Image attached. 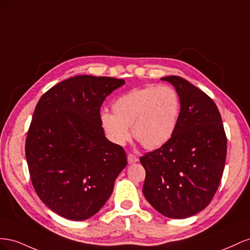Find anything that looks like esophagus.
I'll list each match as a JSON object with an SVG mask.
<instances>
[{
    "mask_svg": "<svg viewBox=\"0 0 250 250\" xmlns=\"http://www.w3.org/2000/svg\"><path fill=\"white\" fill-rule=\"evenodd\" d=\"M138 157L135 156L133 154H129L127 155V162L130 163V165H132V163H135V162H138Z\"/></svg>",
    "mask_w": 250,
    "mask_h": 250,
    "instance_id": "obj_1",
    "label": "esophagus"
}]
</instances>
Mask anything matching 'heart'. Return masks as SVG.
Segmentation results:
<instances>
[{
	"mask_svg": "<svg viewBox=\"0 0 250 250\" xmlns=\"http://www.w3.org/2000/svg\"><path fill=\"white\" fill-rule=\"evenodd\" d=\"M180 98L170 85L148 84L119 96L112 104L113 113L103 111L99 116L103 130L110 141L124 146L134 137L146 148H158L175 133L180 114Z\"/></svg>",
	"mask_w": 250,
	"mask_h": 250,
	"instance_id": "b5f03b06",
	"label": "heart"
}]
</instances>
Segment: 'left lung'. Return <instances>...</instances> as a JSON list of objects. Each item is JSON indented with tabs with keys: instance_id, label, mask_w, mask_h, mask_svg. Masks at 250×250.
Masks as SVG:
<instances>
[{
	"instance_id": "obj_1",
	"label": "left lung",
	"mask_w": 250,
	"mask_h": 250,
	"mask_svg": "<svg viewBox=\"0 0 250 250\" xmlns=\"http://www.w3.org/2000/svg\"><path fill=\"white\" fill-rule=\"evenodd\" d=\"M180 98V114L168 142L140 157L144 195L161 215L185 219L203 210L219 188L227 139L220 112L203 91L179 76H166Z\"/></svg>"
}]
</instances>
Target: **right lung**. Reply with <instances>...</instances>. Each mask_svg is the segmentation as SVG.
Segmentation results:
<instances>
[{
    "label": "right lung",
    "mask_w": 250,
    "mask_h": 250,
    "mask_svg": "<svg viewBox=\"0 0 250 250\" xmlns=\"http://www.w3.org/2000/svg\"><path fill=\"white\" fill-rule=\"evenodd\" d=\"M125 83L70 77L35 106L25 146L31 182L41 200L68 220L83 221L99 211L126 167L125 149L105 138L99 120L105 97Z\"/></svg>",
    "instance_id": "obj_1"
}]
</instances>
